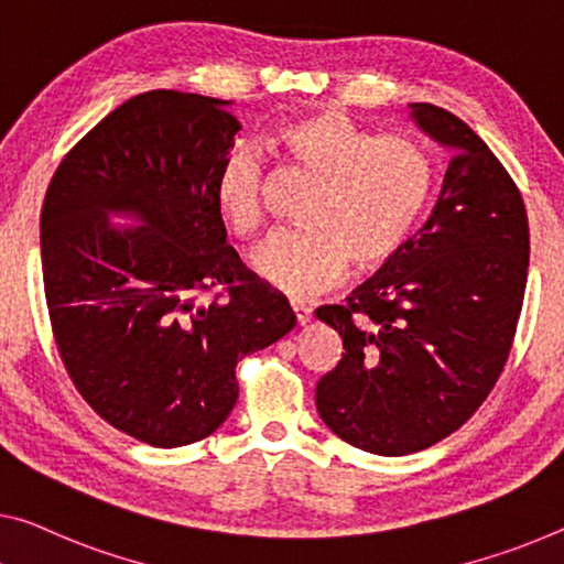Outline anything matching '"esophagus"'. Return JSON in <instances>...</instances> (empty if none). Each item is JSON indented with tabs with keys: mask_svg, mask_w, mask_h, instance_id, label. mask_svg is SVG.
I'll return each instance as SVG.
<instances>
[{
	"mask_svg": "<svg viewBox=\"0 0 564 564\" xmlns=\"http://www.w3.org/2000/svg\"><path fill=\"white\" fill-rule=\"evenodd\" d=\"M292 312H294V319H297V325H307L310 323V317H312L310 307L300 305V302H292Z\"/></svg>",
	"mask_w": 564,
	"mask_h": 564,
	"instance_id": "34e87169",
	"label": "esophagus"
}]
</instances>
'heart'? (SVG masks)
Segmentation results:
<instances>
[{"instance_id": "1", "label": "heart", "mask_w": 564, "mask_h": 564, "mask_svg": "<svg viewBox=\"0 0 564 564\" xmlns=\"http://www.w3.org/2000/svg\"><path fill=\"white\" fill-rule=\"evenodd\" d=\"M272 141L315 176L300 206L302 227L272 234L252 254V270L270 288L305 297L330 288L348 270H378L401 252L433 192V161L409 135H372L337 110L290 118ZM214 202L237 237L264 221L262 155L249 145L221 161Z\"/></svg>"}]
</instances>
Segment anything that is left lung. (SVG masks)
Listing matches in <instances>:
<instances>
[{
	"label": "left lung",
	"instance_id": "1",
	"mask_svg": "<svg viewBox=\"0 0 564 564\" xmlns=\"http://www.w3.org/2000/svg\"><path fill=\"white\" fill-rule=\"evenodd\" d=\"M452 151L429 221L345 305L317 307L343 358L319 378V419L350 446L405 456L462 429L487 401L522 312L530 224L522 194L462 118L411 102Z\"/></svg>",
	"mask_w": 564,
	"mask_h": 564
}]
</instances>
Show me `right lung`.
Segmentation results:
<instances>
[{"mask_svg":"<svg viewBox=\"0 0 564 564\" xmlns=\"http://www.w3.org/2000/svg\"><path fill=\"white\" fill-rule=\"evenodd\" d=\"M227 106L135 95L65 155L42 204L59 358L100 419L155 448L219 429L239 398L237 362L294 327L288 297L247 272L216 209V173L241 131Z\"/></svg>","mask_w":564,"mask_h":564,"instance_id":"right-lung-1","label":"right lung"}]
</instances>
